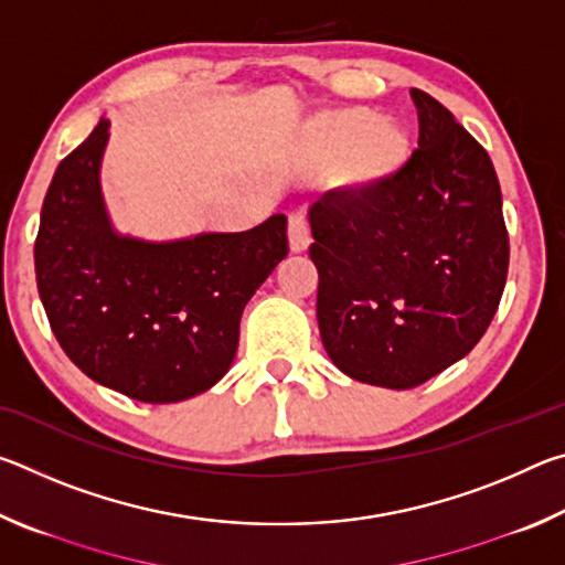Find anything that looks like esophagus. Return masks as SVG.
<instances>
[{
    "label": "esophagus",
    "instance_id": "1",
    "mask_svg": "<svg viewBox=\"0 0 565 565\" xmlns=\"http://www.w3.org/2000/svg\"><path fill=\"white\" fill-rule=\"evenodd\" d=\"M309 244H311L309 218H306L303 212H294L289 216V248L294 254H301L309 248Z\"/></svg>",
    "mask_w": 565,
    "mask_h": 565
}]
</instances>
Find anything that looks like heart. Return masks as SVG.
<instances>
[{
    "label": "heart",
    "mask_w": 565,
    "mask_h": 565,
    "mask_svg": "<svg viewBox=\"0 0 565 565\" xmlns=\"http://www.w3.org/2000/svg\"><path fill=\"white\" fill-rule=\"evenodd\" d=\"M306 159L331 169L333 186L347 194H363L398 174L408 157L404 127L376 119L363 107L331 109L313 117L303 129Z\"/></svg>",
    "instance_id": "obj_1"
}]
</instances>
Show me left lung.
I'll list each match as a JSON object with an SVG mask.
<instances>
[{
	"mask_svg": "<svg viewBox=\"0 0 565 565\" xmlns=\"http://www.w3.org/2000/svg\"><path fill=\"white\" fill-rule=\"evenodd\" d=\"M418 149L384 184L309 209L323 349L361 384L414 388L489 329L509 274L491 157L444 104L411 89Z\"/></svg>",
	"mask_w": 565,
	"mask_h": 565,
	"instance_id": "obj_1",
	"label": "left lung"
}]
</instances>
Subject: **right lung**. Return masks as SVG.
Segmentation results:
<instances>
[{
	"mask_svg": "<svg viewBox=\"0 0 565 565\" xmlns=\"http://www.w3.org/2000/svg\"><path fill=\"white\" fill-rule=\"evenodd\" d=\"M107 139L102 117L54 171L34 242L36 289L60 347L92 381L174 404L232 366L244 306L289 254L286 216L174 242L119 234L99 184Z\"/></svg>",
	"mask_w": 565,
	"mask_h": 565,
	"instance_id": "add662e5",
	"label": "right lung"
}]
</instances>
